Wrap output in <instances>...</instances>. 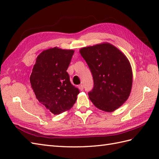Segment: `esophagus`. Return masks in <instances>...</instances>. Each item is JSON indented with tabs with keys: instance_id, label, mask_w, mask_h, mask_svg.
Listing matches in <instances>:
<instances>
[{
	"instance_id": "obj_1",
	"label": "esophagus",
	"mask_w": 159,
	"mask_h": 159,
	"mask_svg": "<svg viewBox=\"0 0 159 159\" xmlns=\"http://www.w3.org/2000/svg\"><path fill=\"white\" fill-rule=\"evenodd\" d=\"M79 89H80V91L83 90V84H79Z\"/></svg>"
}]
</instances>
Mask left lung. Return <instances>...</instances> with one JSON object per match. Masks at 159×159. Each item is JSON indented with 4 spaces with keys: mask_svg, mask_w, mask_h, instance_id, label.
Instances as JSON below:
<instances>
[{
    "mask_svg": "<svg viewBox=\"0 0 159 159\" xmlns=\"http://www.w3.org/2000/svg\"><path fill=\"white\" fill-rule=\"evenodd\" d=\"M80 53L89 68L93 88L88 93L95 107L105 112H113L129 96L132 70L127 57L110 43L83 47Z\"/></svg>",
    "mask_w": 159,
    "mask_h": 159,
    "instance_id": "8db88e82",
    "label": "left lung"
}]
</instances>
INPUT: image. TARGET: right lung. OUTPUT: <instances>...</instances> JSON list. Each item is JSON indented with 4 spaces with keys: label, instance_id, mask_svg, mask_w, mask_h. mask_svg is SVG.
Wrapping results in <instances>:
<instances>
[{
    "label": "right lung",
    "instance_id": "add662e5",
    "mask_svg": "<svg viewBox=\"0 0 159 159\" xmlns=\"http://www.w3.org/2000/svg\"><path fill=\"white\" fill-rule=\"evenodd\" d=\"M74 53L57 47L43 51L30 77L36 99L54 114L70 109L80 92L71 84L66 71Z\"/></svg>",
    "mask_w": 159,
    "mask_h": 159
}]
</instances>
